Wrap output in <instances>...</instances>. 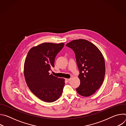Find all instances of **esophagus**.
<instances>
[{
	"label": "esophagus",
	"instance_id": "esophagus-1",
	"mask_svg": "<svg viewBox=\"0 0 126 126\" xmlns=\"http://www.w3.org/2000/svg\"><path fill=\"white\" fill-rule=\"evenodd\" d=\"M70 80H71V78H70V79H66V81H67V82H69V81H70Z\"/></svg>",
	"mask_w": 126,
	"mask_h": 126
}]
</instances>
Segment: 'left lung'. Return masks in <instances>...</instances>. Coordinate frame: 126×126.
Listing matches in <instances>:
<instances>
[{
  "label": "left lung",
  "instance_id": "8db88e82",
  "mask_svg": "<svg viewBox=\"0 0 126 126\" xmlns=\"http://www.w3.org/2000/svg\"><path fill=\"white\" fill-rule=\"evenodd\" d=\"M72 49L80 74V85L77 93L84 97L94 94L101 87L105 75V63L100 50L93 43L85 39H77L67 43Z\"/></svg>",
  "mask_w": 126,
  "mask_h": 126
}]
</instances>
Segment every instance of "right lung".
<instances>
[{
	"label": "right lung",
	"mask_w": 126,
	"mask_h": 126,
	"mask_svg": "<svg viewBox=\"0 0 126 126\" xmlns=\"http://www.w3.org/2000/svg\"><path fill=\"white\" fill-rule=\"evenodd\" d=\"M64 43H43L31 48L24 65V75L30 91L46 102L56 101L61 95L65 80L50 74L54 67L55 58L63 48Z\"/></svg>",
	"instance_id": "obj_1"
}]
</instances>
